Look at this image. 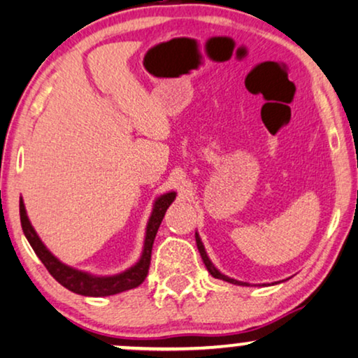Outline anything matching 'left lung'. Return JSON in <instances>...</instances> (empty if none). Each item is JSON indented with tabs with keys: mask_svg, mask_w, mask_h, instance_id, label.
I'll return each instance as SVG.
<instances>
[{
	"mask_svg": "<svg viewBox=\"0 0 358 358\" xmlns=\"http://www.w3.org/2000/svg\"><path fill=\"white\" fill-rule=\"evenodd\" d=\"M196 245H198V250H199V254H201V259H203V262H204V265H206L208 271H209V273H211V275L214 276V278L224 280V282H229V283H232V285H245V287H249V283H244V282H237V280H234V278H229V276L222 275L221 271L216 270V266H214V265L211 264V260L208 259V255H206V250H204V245H203V242H201V239H199V236H198V234H196Z\"/></svg>",
	"mask_w": 358,
	"mask_h": 358,
	"instance_id": "obj_1",
	"label": "left lung"
}]
</instances>
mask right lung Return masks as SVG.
<instances>
[{
	"instance_id": "add662e5",
	"label": "right lung",
	"mask_w": 358,
	"mask_h": 358,
	"mask_svg": "<svg viewBox=\"0 0 358 358\" xmlns=\"http://www.w3.org/2000/svg\"><path fill=\"white\" fill-rule=\"evenodd\" d=\"M173 199L175 193H166L164 196L157 199L154 211H152V216L149 219V224H147L145 244L141 260L137 262L134 266H131L129 270L114 276H92L88 273H83V271L70 268V266L64 265L45 249V245L41 242L39 236L36 234L34 227L31 226L29 219H27L22 199L19 201V214H21V226L24 236L27 237V241H29L31 247L34 249L36 255L39 257L42 264L45 265L49 273L54 276L62 287H65L66 289H70V292H73L76 294H83V296H109V294H116L126 292V289L139 287V285L145 280L147 273H149L152 245H154L157 231H159L162 219H164L170 204L173 203Z\"/></svg>"
}]
</instances>
